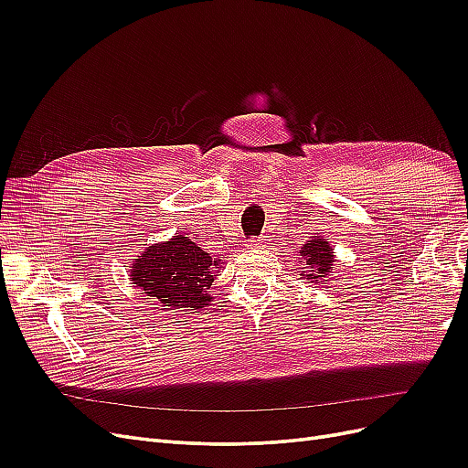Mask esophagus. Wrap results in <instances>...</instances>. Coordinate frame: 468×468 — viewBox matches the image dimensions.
<instances>
[{"instance_id": "1", "label": "esophagus", "mask_w": 468, "mask_h": 468, "mask_svg": "<svg viewBox=\"0 0 468 468\" xmlns=\"http://www.w3.org/2000/svg\"><path fill=\"white\" fill-rule=\"evenodd\" d=\"M249 250H258L260 247H263V240L261 239H252V240H249Z\"/></svg>"}]
</instances>
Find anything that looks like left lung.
<instances>
[{"label":"left lung","mask_w":468,"mask_h":468,"mask_svg":"<svg viewBox=\"0 0 468 468\" xmlns=\"http://www.w3.org/2000/svg\"><path fill=\"white\" fill-rule=\"evenodd\" d=\"M300 256L303 260V271L302 279L309 281L313 284H328L330 281H335L332 275V269L339 267V261L335 260L334 247L328 242V239L314 235L309 237V240L303 244Z\"/></svg>","instance_id":"left-lung-1"}]
</instances>
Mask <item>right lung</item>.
Wrapping results in <instances>:
<instances>
[{"instance_id": "right-lung-1", "label": "right lung", "mask_w": 468, "mask_h": 468, "mask_svg": "<svg viewBox=\"0 0 468 468\" xmlns=\"http://www.w3.org/2000/svg\"><path fill=\"white\" fill-rule=\"evenodd\" d=\"M224 263L197 247L189 237L175 235L136 256L129 277L147 300L163 307L195 311L212 302L208 290Z\"/></svg>"}]
</instances>
